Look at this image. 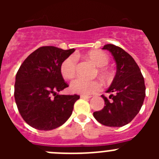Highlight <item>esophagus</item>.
I'll list each match as a JSON object with an SVG mask.
<instances>
[{"label": "esophagus", "instance_id": "esophagus-1", "mask_svg": "<svg viewBox=\"0 0 159 159\" xmlns=\"http://www.w3.org/2000/svg\"><path fill=\"white\" fill-rule=\"evenodd\" d=\"M80 98H81V99H90V98H91V96H89V95H81Z\"/></svg>", "mask_w": 159, "mask_h": 159}]
</instances>
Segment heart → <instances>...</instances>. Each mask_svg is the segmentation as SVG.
I'll return each instance as SVG.
<instances>
[{
    "mask_svg": "<svg viewBox=\"0 0 159 159\" xmlns=\"http://www.w3.org/2000/svg\"><path fill=\"white\" fill-rule=\"evenodd\" d=\"M87 57L98 67V74L105 80L110 78L111 72L107 67L110 59L105 52L98 50L88 52ZM77 59L75 56L71 55L63 60L60 64V74L65 80H71L74 78L76 72ZM70 89L72 92L81 95H91L96 93L101 89V84L97 80H87L83 78H76L70 84Z\"/></svg>",
    "mask_w": 159,
    "mask_h": 159,
    "instance_id": "1",
    "label": "heart"
}]
</instances>
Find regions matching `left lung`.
<instances>
[{"mask_svg":"<svg viewBox=\"0 0 159 159\" xmlns=\"http://www.w3.org/2000/svg\"><path fill=\"white\" fill-rule=\"evenodd\" d=\"M102 49L111 53L116 63V75L107 91L109 98L102 95L105 106L93 116L101 124L120 127L127 124L139 112L146 95L144 78L130 54L123 48L106 44Z\"/></svg>","mask_w":159,"mask_h":159,"instance_id":"left-lung-1","label":"left lung"}]
</instances>
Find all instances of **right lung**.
Instances as JSON below:
<instances>
[{"mask_svg":"<svg viewBox=\"0 0 159 159\" xmlns=\"http://www.w3.org/2000/svg\"><path fill=\"white\" fill-rule=\"evenodd\" d=\"M75 49L43 46L31 53L16 75L14 97L23 119L33 128L56 129L69 119L78 95H59L68 87L60 64Z\"/></svg>","mask_w":159,"mask_h":159,"instance_id":"add662e5","label":"right lung"}]
</instances>
